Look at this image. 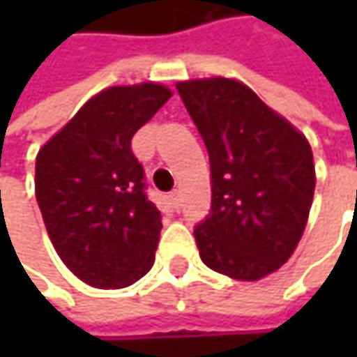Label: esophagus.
Returning <instances> with one entry per match:
<instances>
[{
    "mask_svg": "<svg viewBox=\"0 0 357 357\" xmlns=\"http://www.w3.org/2000/svg\"><path fill=\"white\" fill-rule=\"evenodd\" d=\"M169 200H172V204H174V208L179 211L181 208V198H179V190H174L172 194H169Z\"/></svg>",
    "mask_w": 357,
    "mask_h": 357,
    "instance_id": "esophagus-1",
    "label": "esophagus"
}]
</instances>
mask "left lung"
Instances as JSON below:
<instances>
[{
	"mask_svg": "<svg viewBox=\"0 0 357 357\" xmlns=\"http://www.w3.org/2000/svg\"><path fill=\"white\" fill-rule=\"evenodd\" d=\"M211 161V211L194 227L202 262L258 281L298 246L314 198L312 149L285 117L229 78L179 82Z\"/></svg>",
	"mask_w": 357,
	"mask_h": 357,
	"instance_id": "obj_1",
	"label": "left lung"
}]
</instances>
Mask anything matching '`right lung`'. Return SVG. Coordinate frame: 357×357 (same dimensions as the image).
<instances>
[{
  "label": "right lung",
  "mask_w": 357,
  "mask_h": 357,
  "mask_svg": "<svg viewBox=\"0 0 357 357\" xmlns=\"http://www.w3.org/2000/svg\"><path fill=\"white\" fill-rule=\"evenodd\" d=\"M169 97L155 82L105 89L36 155L35 194L51 244L93 287H128L155 262L161 213L144 192L132 138Z\"/></svg>",
  "instance_id": "obj_1"
}]
</instances>
